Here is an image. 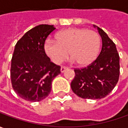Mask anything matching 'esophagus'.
<instances>
[{"label":"esophagus","mask_w":128,"mask_h":128,"mask_svg":"<svg viewBox=\"0 0 128 128\" xmlns=\"http://www.w3.org/2000/svg\"><path fill=\"white\" fill-rule=\"evenodd\" d=\"M68 67H66V66H61V72L63 73L66 70V69H67Z\"/></svg>","instance_id":"34e87169"}]
</instances>
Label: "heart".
<instances>
[{"label":"heart","mask_w":128,"mask_h":128,"mask_svg":"<svg viewBox=\"0 0 128 128\" xmlns=\"http://www.w3.org/2000/svg\"><path fill=\"white\" fill-rule=\"evenodd\" d=\"M100 38L91 30L71 28L56 34V41L47 40L44 51L55 64H61L67 59L68 52L72 62L87 65L96 58L100 50Z\"/></svg>","instance_id":"obj_1"}]
</instances>
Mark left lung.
Listing matches in <instances>:
<instances>
[{
	"label": "left lung",
	"instance_id": "left-lung-1",
	"mask_svg": "<svg viewBox=\"0 0 128 128\" xmlns=\"http://www.w3.org/2000/svg\"><path fill=\"white\" fill-rule=\"evenodd\" d=\"M98 30L102 38L100 54L87 66L74 68L75 76L71 83L74 93L85 99H100L108 96L120 76V56L116 46L102 29Z\"/></svg>",
	"mask_w": 128,
	"mask_h": 128
}]
</instances>
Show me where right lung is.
I'll return each instance as SVG.
<instances>
[{
  "instance_id": "right-lung-1",
  "label": "right lung",
  "mask_w": 128,
  "mask_h": 128,
  "mask_svg": "<svg viewBox=\"0 0 128 128\" xmlns=\"http://www.w3.org/2000/svg\"><path fill=\"white\" fill-rule=\"evenodd\" d=\"M56 28L40 24L28 31L18 41L12 56L10 78L12 88L21 98L39 102L50 94L52 80L61 66L46 55L44 43Z\"/></svg>"
}]
</instances>
